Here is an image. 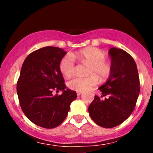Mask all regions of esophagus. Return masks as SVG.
I'll return each instance as SVG.
<instances>
[{
    "instance_id": "esophagus-1",
    "label": "esophagus",
    "mask_w": 153,
    "mask_h": 153,
    "mask_svg": "<svg viewBox=\"0 0 153 153\" xmlns=\"http://www.w3.org/2000/svg\"><path fill=\"white\" fill-rule=\"evenodd\" d=\"M81 94H82V92H77V95H81Z\"/></svg>"
}]
</instances>
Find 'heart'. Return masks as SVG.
I'll return each mask as SVG.
<instances>
[{"instance_id": "heart-1", "label": "heart", "mask_w": 153, "mask_h": 153, "mask_svg": "<svg viewBox=\"0 0 153 153\" xmlns=\"http://www.w3.org/2000/svg\"><path fill=\"white\" fill-rule=\"evenodd\" d=\"M105 52L96 47H87L72 55L69 54L64 55L60 61L59 69L61 74L67 78L75 72V61L74 58L89 64L87 74L89 75L72 77L67 82L69 89L78 92H84L98 84V78L101 81L109 78L112 72V64L105 59Z\"/></svg>"}]
</instances>
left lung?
I'll return each mask as SVG.
<instances>
[{
    "mask_svg": "<svg viewBox=\"0 0 153 153\" xmlns=\"http://www.w3.org/2000/svg\"><path fill=\"white\" fill-rule=\"evenodd\" d=\"M112 72L99 87L101 96L95 95L88 111L94 122L104 128L118 126L127 119L136 105L140 92L138 69L133 58L126 51L109 49Z\"/></svg>",
    "mask_w": 153,
    "mask_h": 153,
    "instance_id": "1",
    "label": "left lung"
}]
</instances>
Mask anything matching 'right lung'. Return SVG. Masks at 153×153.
Instances as JSON below:
<instances>
[{
  "label": "right lung",
  "mask_w": 153,
  "mask_h": 153,
  "mask_svg": "<svg viewBox=\"0 0 153 153\" xmlns=\"http://www.w3.org/2000/svg\"><path fill=\"white\" fill-rule=\"evenodd\" d=\"M64 49L46 47L26 58L17 82L21 109L29 121L46 129L59 126L67 118L69 105L77 98L75 91L66 89L59 69ZM63 91L61 95L53 92Z\"/></svg>",
  "instance_id": "add662e5"
}]
</instances>
